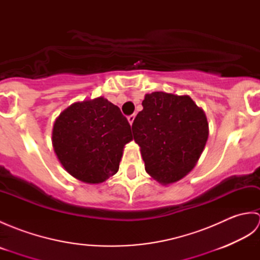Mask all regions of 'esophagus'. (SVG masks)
<instances>
[{
	"mask_svg": "<svg viewBox=\"0 0 260 260\" xmlns=\"http://www.w3.org/2000/svg\"><path fill=\"white\" fill-rule=\"evenodd\" d=\"M127 119H128V121H129V124H131V125L133 124V121H134V119H135V114H132V115H129L128 117H127Z\"/></svg>",
	"mask_w": 260,
	"mask_h": 260,
	"instance_id": "obj_1",
	"label": "esophagus"
}]
</instances>
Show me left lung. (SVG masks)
I'll list each match as a JSON object with an SVG mask.
<instances>
[{
  "mask_svg": "<svg viewBox=\"0 0 260 260\" xmlns=\"http://www.w3.org/2000/svg\"><path fill=\"white\" fill-rule=\"evenodd\" d=\"M132 129L145 170L159 183H173L194 168L206 146V114L189 96L163 91L147 93Z\"/></svg>",
  "mask_w": 260,
  "mask_h": 260,
  "instance_id": "8db88e82",
  "label": "left lung"
}]
</instances>
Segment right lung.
<instances>
[{
	"mask_svg": "<svg viewBox=\"0 0 260 260\" xmlns=\"http://www.w3.org/2000/svg\"><path fill=\"white\" fill-rule=\"evenodd\" d=\"M132 140L128 120L103 97L71 105L60 114L52 132L59 161L86 183H102L117 172L123 148Z\"/></svg>",
	"mask_w": 260,
	"mask_h": 260,
	"instance_id": "1",
	"label": "right lung"
}]
</instances>
